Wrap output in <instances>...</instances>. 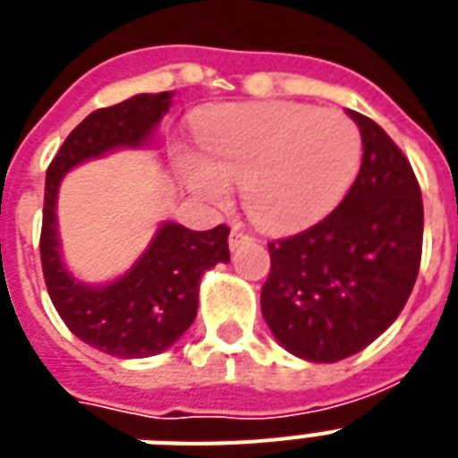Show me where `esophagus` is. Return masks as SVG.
<instances>
[{
    "label": "esophagus",
    "mask_w": 458,
    "mask_h": 458,
    "mask_svg": "<svg viewBox=\"0 0 458 458\" xmlns=\"http://www.w3.org/2000/svg\"><path fill=\"white\" fill-rule=\"evenodd\" d=\"M247 242H251V237L244 233L242 225H233V230H230V237H228L230 250H237V247H242V244H247Z\"/></svg>",
    "instance_id": "obj_1"
}]
</instances>
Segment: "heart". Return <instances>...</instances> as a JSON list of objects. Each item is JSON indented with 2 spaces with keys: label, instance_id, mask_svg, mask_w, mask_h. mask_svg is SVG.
I'll use <instances>...</instances> for the list:
<instances>
[{
  "label": "heart",
  "instance_id": "obj_1",
  "mask_svg": "<svg viewBox=\"0 0 458 458\" xmlns=\"http://www.w3.org/2000/svg\"><path fill=\"white\" fill-rule=\"evenodd\" d=\"M207 158L187 157V187L225 204L230 182L242 185L251 221L271 233L309 228L354 185L361 165L359 125L342 111L309 104H235L216 111L199 131Z\"/></svg>",
  "mask_w": 458,
  "mask_h": 458
}]
</instances>
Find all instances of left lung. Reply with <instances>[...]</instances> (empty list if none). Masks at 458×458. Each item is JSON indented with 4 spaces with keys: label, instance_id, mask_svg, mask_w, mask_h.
I'll use <instances>...</instances> for the list:
<instances>
[{
    "label": "left lung",
    "instance_id": "left-lung-1",
    "mask_svg": "<svg viewBox=\"0 0 458 458\" xmlns=\"http://www.w3.org/2000/svg\"><path fill=\"white\" fill-rule=\"evenodd\" d=\"M363 140L361 171L342 204L313 228L268 244L261 313L290 354L335 363L397 320L423 247L419 180L390 135L347 111Z\"/></svg>",
    "mask_w": 458,
    "mask_h": 458
}]
</instances>
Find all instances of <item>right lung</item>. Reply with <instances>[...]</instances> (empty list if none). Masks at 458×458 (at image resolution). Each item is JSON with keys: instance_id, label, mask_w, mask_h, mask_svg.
Segmentation results:
<instances>
[{"instance_id": "right-lung-1", "label": "right lung", "mask_w": 458, "mask_h": 458, "mask_svg": "<svg viewBox=\"0 0 458 458\" xmlns=\"http://www.w3.org/2000/svg\"><path fill=\"white\" fill-rule=\"evenodd\" d=\"M173 92L135 95L109 109L92 111L61 145L47 168L39 257L56 311L85 344L118 359H145L171 349L194 323L201 276L228 264L225 225L190 230L164 221L138 261L118 278L89 285L61 257L56 199L61 180L75 165L118 149H149Z\"/></svg>"}]
</instances>
